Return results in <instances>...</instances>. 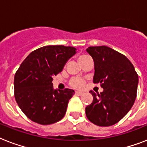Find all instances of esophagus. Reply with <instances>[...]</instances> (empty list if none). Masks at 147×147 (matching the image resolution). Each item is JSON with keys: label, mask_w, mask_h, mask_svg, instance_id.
Returning a JSON list of instances; mask_svg holds the SVG:
<instances>
[{"label": "esophagus", "mask_w": 147, "mask_h": 147, "mask_svg": "<svg viewBox=\"0 0 147 147\" xmlns=\"http://www.w3.org/2000/svg\"><path fill=\"white\" fill-rule=\"evenodd\" d=\"M76 95H78V96H81V95H82V94H83V92H78V91H76Z\"/></svg>", "instance_id": "obj_1"}]
</instances>
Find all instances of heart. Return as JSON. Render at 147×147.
<instances>
[{
    "label": "heart",
    "mask_w": 147,
    "mask_h": 147,
    "mask_svg": "<svg viewBox=\"0 0 147 147\" xmlns=\"http://www.w3.org/2000/svg\"><path fill=\"white\" fill-rule=\"evenodd\" d=\"M88 58L90 57L87 55H81L78 56V61H79L80 63H82V62H84L85 59H87ZM84 84H85V81L80 78H74L70 82V85L71 86H73L75 88H80L82 87Z\"/></svg>",
    "instance_id": "heart-1"
}]
</instances>
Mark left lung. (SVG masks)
<instances>
[{"label": "left lung", "instance_id": "1", "mask_svg": "<svg viewBox=\"0 0 147 147\" xmlns=\"http://www.w3.org/2000/svg\"><path fill=\"white\" fill-rule=\"evenodd\" d=\"M94 60L93 82L100 83L102 92L91 91L93 101L85 108L88 119L95 125L108 127L120 121L134 104L138 75L125 55L108 47L86 49Z\"/></svg>", "mask_w": 147, "mask_h": 147}]
</instances>
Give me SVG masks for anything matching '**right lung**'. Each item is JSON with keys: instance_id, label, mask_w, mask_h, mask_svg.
<instances>
[{"instance_id": "obj_1", "label": "right lung", "mask_w": 147, "mask_h": 147, "mask_svg": "<svg viewBox=\"0 0 147 147\" xmlns=\"http://www.w3.org/2000/svg\"><path fill=\"white\" fill-rule=\"evenodd\" d=\"M76 50L61 45L46 46L33 51L21 63L14 76V96L31 121L48 125L63 118L75 92L54 89L53 77L62 71Z\"/></svg>"}]
</instances>
